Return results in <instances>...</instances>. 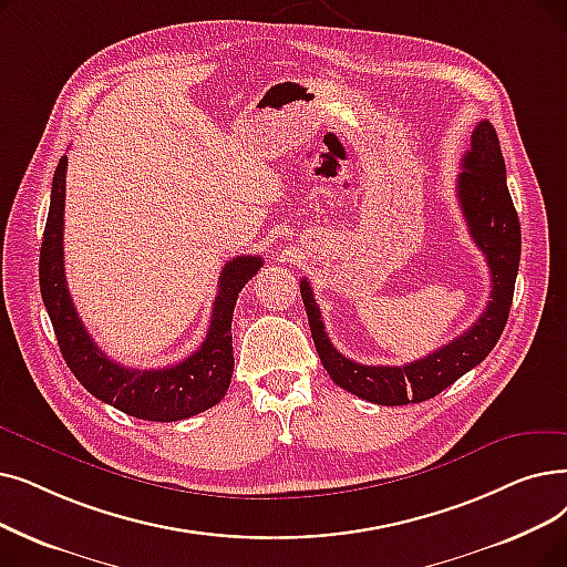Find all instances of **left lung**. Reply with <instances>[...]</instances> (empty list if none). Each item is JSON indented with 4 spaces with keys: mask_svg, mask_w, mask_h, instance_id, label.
<instances>
[{
    "mask_svg": "<svg viewBox=\"0 0 567 567\" xmlns=\"http://www.w3.org/2000/svg\"><path fill=\"white\" fill-rule=\"evenodd\" d=\"M456 196L477 248L491 268V301L473 327L424 359L405 365H363L340 354L322 322L310 282L301 280V297L319 359L331 380L354 396L378 405H408L429 401L482 363L507 324L516 270L522 257V227L505 181V159L498 134L482 120L465 151Z\"/></svg>",
    "mask_w": 567,
    "mask_h": 567,
    "instance_id": "8db88e82",
    "label": "left lung"
}]
</instances>
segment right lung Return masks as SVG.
Returning <instances> with one entry per match:
<instances>
[{
  "instance_id": "add662e5",
  "label": "right lung",
  "mask_w": 567,
  "mask_h": 567,
  "mask_svg": "<svg viewBox=\"0 0 567 567\" xmlns=\"http://www.w3.org/2000/svg\"><path fill=\"white\" fill-rule=\"evenodd\" d=\"M64 189H66V155L60 159L51 208L43 229L39 257L41 299L51 317L60 352L71 373L92 393L120 412L138 416L147 422H178L199 414L225 399L234 373L231 348V319L240 289L252 280L261 268L259 255L236 257L225 264L217 282V297L213 303L210 327L199 350L176 365L138 371L109 359L73 308L64 276Z\"/></svg>"
}]
</instances>
